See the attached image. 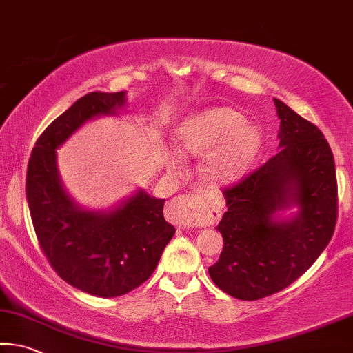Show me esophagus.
Returning <instances> with one entry per match:
<instances>
[{
  "label": "esophagus",
  "mask_w": 353,
  "mask_h": 353,
  "mask_svg": "<svg viewBox=\"0 0 353 353\" xmlns=\"http://www.w3.org/2000/svg\"><path fill=\"white\" fill-rule=\"evenodd\" d=\"M170 212L179 225H187L188 221H210L220 215V209L210 201L187 196H179L172 201Z\"/></svg>",
  "instance_id": "obj_1"
}]
</instances>
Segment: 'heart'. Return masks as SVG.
<instances>
[{"instance_id": "heart-1", "label": "heart", "mask_w": 353, "mask_h": 353, "mask_svg": "<svg viewBox=\"0 0 353 353\" xmlns=\"http://www.w3.org/2000/svg\"><path fill=\"white\" fill-rule=\"evenodd\" d=\"M181 152L203 157L204 176L210 182L229 183L242 177L262 148L261 128L245 122V116L228 106H214L188 116L176 130ZM168 170L177 171L176 159H168Z\"/></svg>"}]
</instances>
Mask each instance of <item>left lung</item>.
I'll list each match as a JSON object with an SVG mask.
<instances>
[{
    "label": "left lung",
    "mask_w": 353,
    "mask_h": 353,
    "mask_svg": "<svg viewBox=\"0 0 353 353\" xmlns=\"http://www.w3.org/2000/svg\"><path fill=\"white\" fill-rule=\"evenodd\" d=\"M279 150L225 190L228 210L216 229L223 251L209 275L239 300L276 294L314 264L330 242L338 210L336 171L322 132L281 100ZM295 208L290 216L282 212Z\"/></svg>",
    "instance_id": "obj_1"
}]
</instances>
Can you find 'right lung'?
Segmentation results:
<instances>
[{
    "mask_svg": "<svg viewBox=\"0 0 353 353\" xmlns=\"http://www.w3.org/2000/svg\"><path fill=\"white\" fill-rule=\"evenodd\" d=\"M127 92H89L56 117L31 152L26 199L41 248L70 286L96 297H119L152 275L176 229L165 199L137 190L110 210H89L65 192L56 149L88 121L116 116Z\"/></svg>",
    "mask_w": 353,
    "mask_h": 353,
    "instance_id": "obj_1",
    "label": "right lung"
}]
</instances>
